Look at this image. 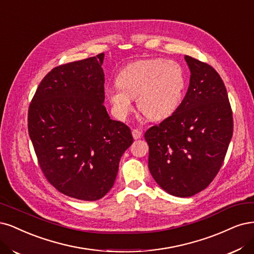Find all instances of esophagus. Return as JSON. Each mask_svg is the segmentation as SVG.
I'll list each match as a JSON object with an SVG mask.
<instances>
[{
  "mask_svg": "<svg viewBox=\"0 0 254 254\" xmlns=\"http://www.w3.org/2000/svg\"><path fill=\"white\" fill-rule=\"evenodd\" d=\"M132 136H133L134 139L141 138V136H142V131L138 130V129H133V130H132Z\"/></svg>",
  "mask_w": 254,
  "mask_h": 254,
  "instance_id": "1",
  "label": "esophagus"
}]
</instances>
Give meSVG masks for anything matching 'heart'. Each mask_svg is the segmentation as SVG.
<instances>
[{"mask_svg":"<svg viewBox=\"0 0 254 254\" xmlns=\"http://www.w3.org/2000/svg\"><path fill=\"white\" fill-rule=\"evenodd\" d=\"M186 88V74L176 61L142 60L122 68L117 84L105 94L120 119H126L133 109V99L145 117L163 120L177 110Z\"/></svg>","mask_w":254,"mask_h":254,"instance_id":"obj_1","label":"heart"}]
</instances>
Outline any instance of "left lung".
<instances>
[{
	"instance_id": "obj_1",
	"label": "left lung",
	"mask_w": 254,
	"mask_h": 254,
	"mask_svg": "<svg viewBox=\"0 0 254 254\" xmlns=\"http://www.w3.org/2000/svg\"><path fill=\"white\" fill-rule=\"evenodd\" d=\"M190 84L172 115L145 132L149 167L168 193L189 197L207 188L224 163L233 133L232 109L215 69L185 56Z\"/></svg>"
}]
</instances>
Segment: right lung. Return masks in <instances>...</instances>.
<instances>
[{"label":"right lung","instance_id":"add662e5","mask_svg":"<svg viewBox=\"0 0 254 254\" xmlns=\"http://www.w3.org/2000/svg\"><path fill=\"white\" fill-rule=\"evenodd\" d=\"M104 54L55 67L28 108V132L40 168L61 193L102 198L115 184L130 128L104 106Z\"/></svg>","mask_w":254,"mask_h":254}]
</instances>
